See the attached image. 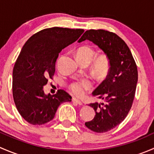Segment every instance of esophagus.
I'll return each mask as SVG.
<instances>
[{"label": "esophagus", "mask_w": 154, "mask_h": 154, "mask_svg": "<svg viewBox=\"0 0 154 154\" xmlns=\"http://www.w3.org/2000/svg\"><path fill=\"white\" fill-rule=\"evenodd\" d=\"M72 100H73V101L74 102V103H77V104H79V105H83V102H82L81 100H78V99L74 98V97H73V98H72Z\"/></svg>", "instance_id": "34e87169"}]
</instances>
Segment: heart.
<instances>
[{
    "label": "heart",
    "instance_id": "1",
    "mask_svg": "<svg viewBox=\"0 0 154 154\" xmlns=\"http://www.w3.org/2000/svg\"><path fill=\"white\" fill-rule=\"evenodd\" d=\"M94 49L88 46H83L79 48L76 52L78 61H86L88 63L94 56ZM109 58L106 54H100L94 59L92 62V70L99 77H104L109 70ZM92 87V82L88 78H83L72 82L68 86V88L74 95L81 97L86 91Z\"/></svg>",
    "mask_w": 154,
    "mask_h": 154
}]
</instances>
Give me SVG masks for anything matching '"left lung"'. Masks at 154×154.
Returning <instances> with one entry per match:
<instances>
[{
    "label": "left lung",
    "mask_w": 154,
    "mask_h": 154,
    "mask_svg": "<svg viewBox=\"0 0 154 154\" xmlns=\"http://www.w3.org/2000/svg\"><path fill=\"white\" fill-rule=\"evenodd\" d=\"M89 40L109 58L106 78L92 92L103 103H90L95 116L85 125L95 133H105L120 125L128 115L136 93L138 70L127 45L115 32L104 29H88L78 42Z\"/></svg>",
    "instance_id": "8db88e82"
}]
</instances>
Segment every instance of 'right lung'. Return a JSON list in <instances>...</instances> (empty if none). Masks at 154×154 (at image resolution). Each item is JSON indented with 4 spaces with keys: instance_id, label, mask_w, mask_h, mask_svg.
<instances>
[{
    "instance_id": "obj_1",
    "label": "right lung",
    "mask_w": 154,
    "mask_h": 154,
    "mask_svg": "<svg viewBox=\"0 0 154 154\" xmlns=\"http://www.w3.org/2000/svg\"><path fill=\"white\" fill-rule=\"evenodd\" d=\"M83 32V29L46 28L33 34L23 46L12 71V95L18 112L30 125L51 122L61 103L71 101L65 90L46 95L43 86L55 73L59 53Z\"/></svg>"
}]
</instances>
